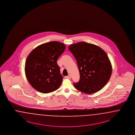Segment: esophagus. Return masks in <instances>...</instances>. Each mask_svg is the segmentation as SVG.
<instances>
[{
    "instance_id": "obj_1",
    "label": "esophagus",
    "mask_w": 135,
    "mask_h": 135,
    "mask_svg": "<svg viewBox=\"0 0 135 135\" xmlns=\"http://www.w3.org/2000/svg\"><path fill=\"white\" fill-rule=\"evenodd\" d=\"M65 78H67V79H71V76H70V75H68V76H66Z\"/></svg>"
}]
</instances>
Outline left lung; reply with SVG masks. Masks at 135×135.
Returning <instances> with one entry per match:
<instances>
[{"instance_id": "8db88e82", "label": "left lung", "mask_w": 135, "mask_h": 135, "mask_svg": "<svg viewBox=\"0 0 135 135\" xmlns=\"http://www.w3.org/2000/svg\"><path fill=\"white\" fill-rule=\"evenodd\" d=\"M78 64L80 78L75 88L86 94L102 89L110 78L112 66L106 52L93 44L79 42L70 45Z\"/></svg>"}]
</instances>
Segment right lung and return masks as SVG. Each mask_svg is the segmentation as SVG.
<instances>
[{
	"mask_svg": "<svg viewBox=\"0 0 135 135\" xmlns=\"http://www.w3.org/2000/svg\"><path fill=\"white\" fill-rule=\"evenodd\" d=\"M65 49L63 43L53 41L37 46L29 54L25 63V74L35 90L46 94L59 88L63 77L57 60Z\"/></svg>",
	"mask_w": 135,
	"mask_h": 135,
	"instance_id": "1",
	"label": "right lung"
}]
</instances>
